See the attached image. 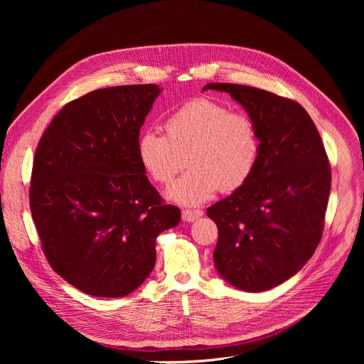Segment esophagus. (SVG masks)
Returning <instances> with one entry per match:
<instances>
[{
    "label": "esophagus",
    "mask_w": 364,
    "mask_h": 364,
    "mask_svg": "<svg viewBox=\"0 0 364 364\" xmlns=\"http://www.w3.org/2000/svg\"><path fill=\"white\" fill-rule=\"evenodd\" d=\"M202 215H203V213L200 211V209H183V214H181L183 220L188 221V223L198 220Z\"/></svg>",
    "instance_id": "obj_1"
}]
</instances>
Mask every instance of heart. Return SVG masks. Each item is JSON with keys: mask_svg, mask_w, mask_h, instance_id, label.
<instances>
[{"mask_svg": "<svg viewBox=\"0 0 364 364\" xmlns=\"http://www.w3.org/2000/svg\"><path fill=\"white\" fill-rule=\"evenodd\" d=\"M165 134L144 131L137 140V158L158 184H169L190 164V171L172 184L166 196L181 205H199L221 190L232 193L254 176L261 155L255 121L243 112L208 97L190 100L164 121Z\"/></svg>", "mask_w": 364, "mask_h": 364, "instance_id": "1", "label": "heart"}]
</instances>
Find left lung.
I'll return each instance as SVG.
<instances>
[{
  "label": "left lung",
  "instance_id": "left-lung-1",
  "mask_svg": "<svg viewBox=\"0 0 364 364\" xmlns=\"http://www.w3.org/2000/svg\"><path fill=\"white\" fill-rule=\"evenodd\" d=\"M205 90L230 94L261 139L251 180L206 209L218 227L214 265L237 289L269 291L296 274L321 239L331 193L326 150L307 110L291 99L239 84Z\"/></svg>",
  "mask_w": 364,
  "mask_h": 364
}]
</instances>
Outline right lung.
I'll return each instance as SVG.
<instances>
[{
    "instance_id": "1",
    "label": "right lung",
    "mask_w": 364,
    "mask_h": 364,
    "mask_svg": "<svg viewBox=\"0 0 364 364\" xmlns=\"http://www.w3.org/2000/svg\"><path fill=\"white\" fill-rule=\"evenodd\" d=\"M155 84L91 91L68 103L36 147L29 205L43 252L87 295L136 291L156 261V237L180 223L137 158Z\"/></svg>"
}]
</instances>
